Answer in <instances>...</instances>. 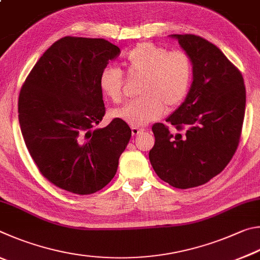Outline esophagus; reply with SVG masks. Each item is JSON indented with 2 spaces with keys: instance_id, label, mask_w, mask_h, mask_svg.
<instances>
[{
  "instance_id": "obj_1",
  "label": "esophagus",
  "mask_w": 260,
  "mask_h": 260,
  "mask_svg": "<svg viewBox=\"0 0 260 260\" xmlns=\"http://www.w3.org/2000/svg\"><path fill=\"white\" fill-rule=\"evenodd\" d=\"M145 131V129L144 127H133V129H131V133H133V136H138V135H140V134H143Z\"/></svg>"
}]
</instances>
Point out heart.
I'll use <instances>...</instances> for the list:
<instances>
[{
  "label": "heart",
  "mask_w": 260,
  "mask_h": 260,
  "mask_svg": "<svg viewBox=\"0 0 260 260\" xmlns=\"http://www.w3.org/2000/svg\"><path fill=\"white\" fill-rule=\"evenodd\" d=\"M127 75H142L139 97L115 109L113 115L135 127L144 126L160 117L168 108H175L187 95L192 67L187 54L152 42L138 43L122 62ZM99 88L105 97L120 103L123 93V73L107 66L100 72Z\"/></svg>",
  "instance_id": "obj_1"
}]
</instances>
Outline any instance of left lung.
<instances>
[{"label":"left lung","instance_id":"8db88e82","mask_svg":"<svg viewBox=\"0 0 260 260\" xmlns=\"http://www.w3.org/2000/svg\"><path fill=\"white\" fill-rule=\"evenodd\" d=\"M193 65V83L169 125L152 126L155 144L149 161L176 188L203 185L225 169L238 149L245 112L241 72L215 44L201 36L175 34ZM175 129L171 133L170 126Z\"/></svg>","mask_w":260,"mask_h":260}]
</instances>
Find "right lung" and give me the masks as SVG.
Returning <instances> with one entry per match:
<instances>
[{
    "mask_svg": "<svg viewBox=\"0 0 260 260\" xmlns=\"http://www.w3.org/2000/svg\"><path fill=\"white\" fill-rule=\"evenodd\" d=\"M120 52L107 40L65 36L21 86L18 117L26 147L44 178L67 192L104 188L130 140V126L117 117L92 130L105 115L100 72Z\"/></svg>",
    "mask_w": 260,
    "mask_h": 260,
    "instance_id": "1",
    "label": "right lung"
}]
</instances>
